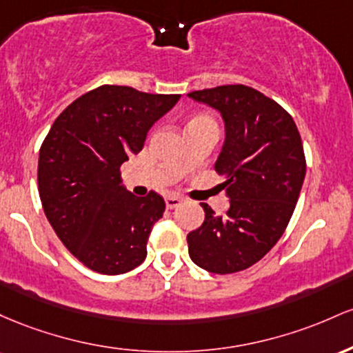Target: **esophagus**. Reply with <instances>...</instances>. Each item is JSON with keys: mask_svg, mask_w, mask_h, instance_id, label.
Returning <instances> with one entry per match:
<instances>
[{"mask_svg": "<svg viewBox=\"0 0 353 353\" xmlns=\"http://www.w3.org/2000/svg\"><path fill=\"white\" fill-rule=\"evenodd\" d=\"M181 203H183V200H181L180 196H166L165 198V205H166V208H168V210L180 207Z\"/></svg>", "mask_w": 353, "mask_h": 353, "instance_id": "obj_1", "label": "esophagus"}]
</instances>
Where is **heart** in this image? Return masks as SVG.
<instances>
[{
    "instance_id": "b5f03b06",
    "label": "heart",
    "mask_w": 353,
    "mask_h": 353,
    "mask_svg": "<svg viewBox=\"0 0 353 353\" xmlns=\"http://www.w3.org/2000/svg\"><path fill=\"white\" fill-rule=\"evenodd\" d=\"M203 123H208V125H215L213 123V120L210 117H205V114H198V117H193L192 120L188 121V125H203ZM187 125V126H188Z\"/></svg>"
}]
</instances>
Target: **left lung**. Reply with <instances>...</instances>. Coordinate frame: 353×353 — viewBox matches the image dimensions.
Listing matches in <instances>:
<instances>
[{"mask_svg": "<svg viewBox=\"0 0 353 353\" xmlns=\"http://www.w3.org/2000/svg\"><path fill=\"white\" fill-rule=\"evenodd\" d=\"M188 98L221 114L225 140L215 170L230 201L223 216L201 203L205 220L188 233V255L219 275L245 270L272 250L292 219L307 170L300 133L279 103L245 85Z\"/></svg>", "mask_w": 353, "mask_h": 353, "instance_id": "obj_1", "label": "left lung"}]
</instances>
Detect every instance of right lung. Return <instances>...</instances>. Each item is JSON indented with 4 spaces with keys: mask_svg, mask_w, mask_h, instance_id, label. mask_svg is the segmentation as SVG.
I'll return each instance as SVG.
<instances>
[{
    "mask_svg": "<svg viewBox=\"0 0 353 353\" xmlns=\"http://www.w3.org/2000/svg\"><path fill=\"white\" fill-rule=\"evenodd\" d=\"M180 94H150L105 85L74 100L54 120L38 160L43 210L58 239L83 265L120 275L146 256L153 225L163 216L158 193L134 196L120 166L143 148L150 128Z\"/></svg>",
    "mask_w": 353,
    "mask_h": 353,
    "instance_id": "right-lung-1",
    "label": "right lung"
}]
</instances>
